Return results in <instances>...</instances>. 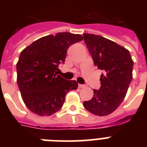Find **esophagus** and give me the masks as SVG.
I'll use <instances>...</instances> for the list:
<instances>
[{"instance_id": "34e87169", "label": "esophagus", "mask_w": 147, "mask_h": 147, "mask_svg": "<svg viewBox=\"0 0 147 147\" xmlns=\"http://www.w3.org/2000/svg\"><path fill=\"white\" fill-rule=\"evenodd\" d=\"M85 85H81V84H79V88H85Z\"/></svg>"}]
</instances>
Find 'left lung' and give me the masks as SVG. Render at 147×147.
<instances>
[{"mask_svg": "<svg viewBox=\"0 0 147 147\" xmlns=\"http://www.w3.org/2000/svg\"><path fill=\"white\" fill-rule=\"evenodd\" d=\"M84 40L94 65L104 71L101 87L93 90V96L84 102L86 110L96 115L112 113L123 102L132 80L133 61L129 51L99 35L84 34Z\"/></svg>", "mask_w": 147, "mask_h": 147, "instance_id": "obj_1", "label": "left lung"}]
</instances>
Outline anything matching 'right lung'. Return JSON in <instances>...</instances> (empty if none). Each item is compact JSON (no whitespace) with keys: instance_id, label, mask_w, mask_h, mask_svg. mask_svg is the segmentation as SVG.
I'll return each instance as SVG.
<instances>
[{"instance_id":"1","label":"right lung","mask_w":147,"mask_h":147,"mask_svg":"<svg viewBox=\"0 0 147 147\" xmlns=\"http://www.w3.org/2000/svg\"><path fill=\"white\" fill-rule=\"evenodd\" d=\"M82 40L80 34L59 32L38 39L21 51L17 82L23 102L34 113H55L62 108L67 91L77 89V82L65 80L57 72L68 48Z\"/></svg>"}]
</instances>
